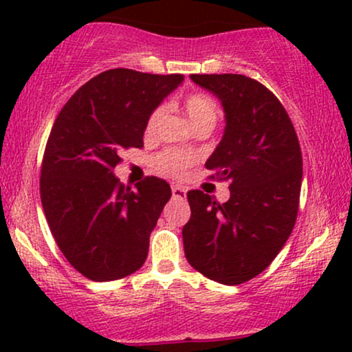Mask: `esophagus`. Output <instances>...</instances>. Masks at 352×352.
Wrapping results in <instances>:
<instances>
[{"mask_svg":"<svg viewBox=\"0 0 352 352\" xmlns=\"http://www.w3.org/2000/svg\"><path fill=\"white\" fill-rule=\"evenodd\" d=\"M172 195L175 197V199H185L187 197V190H185L184 187H179V185H173L172 187Z\"/></svg>","mask_w":352,"mask_h":352,"instance_id":"esophagus-1","label":"esophagus"}]
</instances>
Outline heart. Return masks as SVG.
<instances>
[{"mask_svg": "<svg viewBox=\"0 0 352 352\" xmlns=\"http://www.w3.org/2000/svg\"><path fill=\"white\" fill-rule=\"evenodd\" d=\"M184 109L185 114L190 119V122L193 124L195 129H204L207 127L212 131L215 127L218 116L217 102L210 96L201 94V92H195V94H190L187 99L184 100ZM167 107L159 106L152 111V114L148 116L147 124H145V135L147 137H155L159 132L160 124H162ZM195 162V157L192 153L180 152V151H165L160 153L155 159V165L160 172L165 175L170 177H180L185 172V168L188 165Z\"/></svg>", "mask_w": 352, "mask_h": 352, "instance_id": "heart-1", "label": "heart"}]
</instances>
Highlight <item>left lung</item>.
<instances>
[{
  "label": "left lung",
  "instance_id": "8db88e82",
  "mask_svg": "<svg viewBox=\"0 0 352 352\" xmlns=\"http://www.w3.org/2000/svg\"><path fill=\"white\" fill-rule=\"evenodd\" d=\"M220 99L225 132L205 162L213 179L230 180L225 204L190 190L188 223L182 230L188 263L221 285L252 280L281 252L300 205L302 157L280 100L241 74H190Z\"/></svg>",
  "mask_w": 352,
  "mask_h": 352
}]
</instances>
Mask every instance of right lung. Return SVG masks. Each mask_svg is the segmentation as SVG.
Instances as JSON below:
<instances>
[{
	"instance_id": "right-lung-1",
	"label": "right lung",
	"mask_w": 352,
	"mask_h": 352,
	"mask_svg": "<svg viewBox=\"0 0 352 352\" xmlns=\"http://www.w3.org/2000/svg\"><path fill=\"white\" fill-rule=\"evenodd\" d=\"M182 80V74L109 69L79 87L54 120L41 204L59 250L89 280H119L145 263L170 185L147 177L131 190L114 167L125 148L144 147L148 116Z\"/></svg>"
}]
</instances>
